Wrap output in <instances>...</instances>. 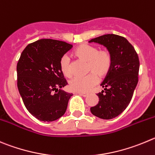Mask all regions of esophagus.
<instances>
[{
    "label": "esophagus",
    "mask_w": 155,
    "mask_h": 155,
    "mask_svg": "<svg viewBox=\"0 0 155 155\" xmlns=\"http://www.w3.org/2000/svg\"><path fill=\"white\" fill-rule=\"evenodd\" d=\"M78 94L82 95V96H84V97H86V96H87V95H89V93H88V92H78Z\"/></svg>",
    "instance_id": "obj_1"
}]
</instances>
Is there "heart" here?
<instances>
[{
    "label": "heart",
    "instance_id": "heart-1",
    "mask_svg": "<svg viewBox=\"0 0 155 155\" xmlns=\"http://www.w3.org/2000/svg\"><path fill=\"white\" fill-rule=\"evenodd\" d=\"M74 55L81 60L87 62V72L85 76L75 77L69 82L71 89L79 92H86L92 89L99 82V77L103 79L107 76L112 69L113 58L108 50H99L95 46L81 44L74 50ZM60 68L66 77L73 75L69 56H63L60 59Z\"/></svg>",
    "mask_w": 155,
    "mask_h": 155
}]
</instances>
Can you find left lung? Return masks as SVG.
Wrapping results in <instances>:
<instances>
[{
  "label": "left lung",
  "instance_id": "left-lung-1",
  "mask_svg": "<svg viewBox=\"0 0 155 155\" xmlns=\"http://www.w3.org/2000/svg\"><path fill=\"white\" fill-rule=\"evenodd\" d=\"M105 46L113 58L112 69L97 94L99 103L91 107L92 115L102 119H112L129 105L138 82L139 59L132 45L123 37L105 34L89 40Z\"/></svg>",
  "mask_w": 155,
  "mask_h": 155
}]
</instances>
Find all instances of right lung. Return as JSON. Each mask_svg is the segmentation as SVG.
<instances>
[{
    "instance_id": "add662e5",
    "label": "right lung",
    "mask_w": 155,
    "mask_h": 155,
    "mask_svg": "<svg viewBox=\"0 0 155 155\" xmlns=\"http://www.w3.org/2000/svg\"><path fill=\"white\" fill-rule=\"evenodd\" d=\"M72 47L66 42L42 39L27 45L19 59V92L28 112L40 121H55L66 112L73 94L59 89L68 84L60 61Z\"/></svg>"
}]
</instances>
